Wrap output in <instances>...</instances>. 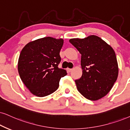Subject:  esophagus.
I'll return each mask as SVG.
<instances>
[{
    "label": "esophagus",
    "instance_id": "1",
    "mask_svg": "<svg viewBox=\"0 0 130 130\" xmlns=\"http://www.w3.org/2000/svg\"><path fill=\"white\" fill-rule=\"evenodd\" d=\"M72 70H73V69H70V68H67V72H68V73H70V72Z\"/></svg>",
    "mask_w": 130,
    "mask_h": 130
}]
</instances>
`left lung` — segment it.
<instances>
[{
    "label": "left lung",
    "instance_id": "obj_1",
    "mask_svg": "<svg viewBox=\"0 0 130 130\" xmlns=\"http://www.w3.org/2000/svg\"><path fill=\"white\" fill-rule=\"evenodd\" d=\"M69 41L82 55V75L75 80L78 91L92 101L104 97L118 78L119 69L115 51L96 35Z\"/></svg>",
    "mask_w": 130,
    "mask_h": 130
}]
</instances>
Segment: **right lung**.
Returning a JSON list of instances; mask_svg holds the SVG:
<instances>
[{
  "mask_svg": "<svg viewBox=\"0 0 130 130\" xmlns=\"http://www.w3.org/2000/svg\"><path fill=\"white\" fill-rule=\"evenodd\" d=\"M63 39L44 37L26 44L21 50L18 71L21 80L32 94L47 96L59 88L61 77L67 74L58 68Z\"/></svg>",
  "mask_w": 130,
  "mask_h": 130,
  "instance_id": "obj_1",
  "label": "right lung"
}]
</instances>
